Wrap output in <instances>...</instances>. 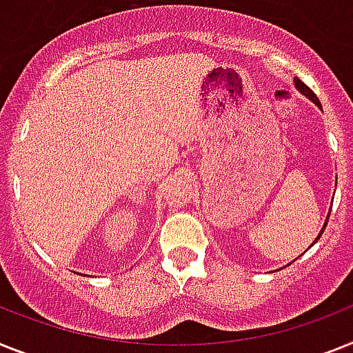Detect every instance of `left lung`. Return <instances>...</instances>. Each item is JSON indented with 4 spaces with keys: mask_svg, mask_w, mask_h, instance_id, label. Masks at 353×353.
Here are the masks:
<instances>
[{
    "mask_svg": "<svg viewBox=\"0 0 353 353\" xmlns=\"http://www.w3.org/2000/svg\"><path fill=\"white\" fill-rule=\"evenodd\" d=\"M294 86H296V88H298L299 92H301L303 95H305V97H308V99H310V101H312V103L316 104V106H319V108H321V103H319V99L316 97V93H314L312 90L308 88L307 84L303 83V81H299L298 77H294ZM336 185H337V180H336ZM328 216H330V212H328ZM328 216H327V220H325V225H323L321 232H319V234H317V238H316V240H314V243H317V240H319V238H321L323 231H325V227H327V223H328ZM314 243H312V245H314Z\"/></svg>",
    "mask_w": 353,
    "mask_h": 353,
    "instance_id": "obj_1",
    "label": "left lung"
}]
</instances>
